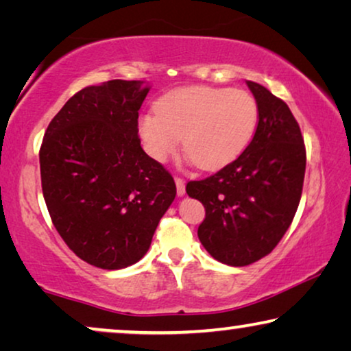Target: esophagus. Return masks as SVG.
I'll list each match as a JSON object with an SVG mask.
<instances>
[{"label": "esophagus", "mask_w": 351, "mask_h": 351, "mask_svg": "<svg viewBox=\"0 0 351 351\" xmlns=\"http://www.w3.org/2000/svg\"><path fill=\"white\" fill-rule=\"evenodd\" d=\"M176 186H177V195L184 196L185 195V180L182 177H176Z\"/></svg>", "instance_id": "1"}]
</instances>
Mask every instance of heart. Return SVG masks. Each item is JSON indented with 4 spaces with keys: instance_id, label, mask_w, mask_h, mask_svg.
<instances>
[{
    "instance_id": "b5f03b06",
    "label": "heart",
    "mask_w": 351,
    "mask_h": 351,
    "mask_svg": "<svg viewBox=\"0 0 351 351\" xmlns=\"http://www.w3.org/2000/svg\"><path fill=\"white\" fill-rule=\"evenodd\" d=\"M258 121L256 99L246 90L189 86L160 97L156 110L138 117L137 134L143 150L166 161L179 148L199 169L215 171L246 150Z\"/></svg>"
}]
</instances>
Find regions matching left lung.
<instances>
[{"instance_id":"left-lung-1","label":"left lung","mask_w":351,"mask_h":351,"mask_svg":"<svg viewBox=\"0 0 351 351\" xmlns=\"http://www.w3.org/2000/svg\"><path fill=\"white\" fill-rule=\"evenodd\" d=\"M256 97L258 123L241 155L214 176L186 184L203 203L198 238L215 261L244 267L270 254L299 208L305 145L287 105L263 86L246 81Z\"/></svg>"}]
</instances>
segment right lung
Here are the masks:
<instances>
[{"instance_id": "obj_1", "label": "right lung", "mask_w": 351, "mask_h": 351, "mask_svg": "<svg viewBox=\"0 0 351 351\" xmlns=\"http://www.w3.org/2000/svg\"><path fill=\"white\" fill-rule=\"evenodd\" d=\"M148 90L124 80L81 89L52 118L40 148L52 223L76 256L104 270L141 261L176 198L172 176L137 136Z\"/></svg>"}]
</instances>
